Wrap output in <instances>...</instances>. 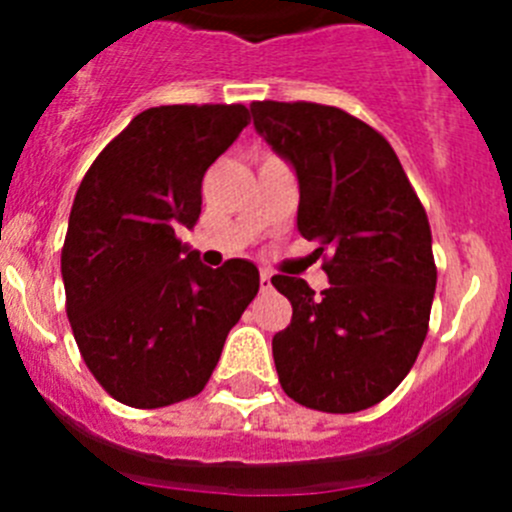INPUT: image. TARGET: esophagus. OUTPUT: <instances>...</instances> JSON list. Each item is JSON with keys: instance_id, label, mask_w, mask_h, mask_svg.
Here are the masks:
<instances>
[{"instance_id": "34e87169", "label": "esophagus", "mask_w": 512, "mask_h": 512, "mask_svg": "<svg viewBox=\"0 0 512 512\" xmlns=\"http://www.w3.org/2000/svg\"><path fill=\"white\" fill-rule=\"evenodd\" d=\"M259 284H261V292H269V289H271V274H269V271H261Z\"/></svg>"}]
</instances>
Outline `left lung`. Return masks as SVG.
I'll list each match as a JSON object with an SVG mask.
<instances>
[{"label": "left lung", "instance_id": "1", "mask_svg": "<svg viewBox=\"0 0 512 512\" xmlns=\"http://www.w3.org/2000/svg\"><path fill=\"white\" fill-rule=\"evenodd\" d=\"M253 128L297 174V230L328 251V289L277 274L292 323L271 351L305 408L359 413L395 390L428 333L431 225L392 146L354 115L312 102H253Z\"/></svg>", "mask_w": 512, "mask_h": 512}]
</instances>
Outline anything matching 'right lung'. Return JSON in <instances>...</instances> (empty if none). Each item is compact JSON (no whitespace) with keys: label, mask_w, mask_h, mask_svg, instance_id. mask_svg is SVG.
I'll return each mask as SVG.
<instances>
[{"label":"right lung","mask_w":512,"mask_h":512,"mask_svg":"<svg viewBox=\"0 0 512 512\" xmlns=\"http://www.w3.org/2000/svg\"><path fill=\"white\" fill-rule=\"evenodd\" d=\"M251 122L243 104L151 107L104 148L74 197L61 251L66 312L104 390L166 408L205 390L259 269H220L176 238L202 212V176Z\"/></svg>","instance_id":"right-lung-1"}]
</instances>
